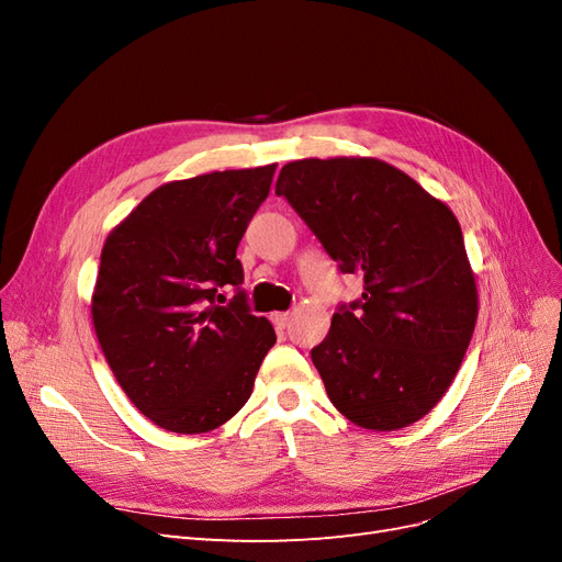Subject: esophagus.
<instances>
[{"label":"esophagus","mask_w":562,"mask_h":562,"mask_svg":"<svg viewBox=\"0 0 562 562\" xmlns=\"http://www.w3.org/2000/svg\"><path fill=\"white\" fill-rule=\"evenodd\" d=\"M271 321H274L277 328H285L288 323H291V314H288V312H277V314H271Z\"/></svg>","instance_id":"esophagus-1"}]
</instances>
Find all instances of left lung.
<instances>
[{"instance_id":"left-lung-1","label":"left lung","mask_w":562,"mask_h":562,"mask_svg":"<svg viewBox=\"0 0 562 562\" xmlns=\"http://www.w3.org/2000/svg\"><path fill=\"white\" fill-rule=\"evenodd\" d=\"M277 194L342 274L363 277V295L339 304L312 349L328 398L363 429L422 419L452 384L479 316L457 217L380 159L291 161Z\"/></svg>"}]
</instances>
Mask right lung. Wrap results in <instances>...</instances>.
<instances>
[{
  "label": "right lung",
  "mask_w": 562,
  "mask_h": 562,
  "mask_svg": "<svg viewBox=\"0 0 562 562\" xmlns=\"http://www.w3.org/2000/svg\"><path fill=\"white\" fill-rule=\"evenodd\" d=\"M274 168L161 184L103 246L91 302L100 349L131 403L166 431L232 419L277 342L271 323L250 314L236 260Z\"/></svg>",
  "instance_id": "1"
}]
</instances>
